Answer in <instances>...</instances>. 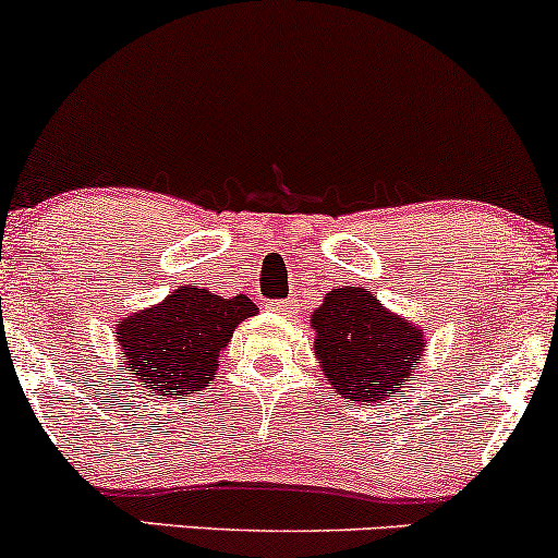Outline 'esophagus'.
<instances>
[{"label":"esophagus","mask_w":558,"mask_h":558,"mask_svg":"<svg viewBox=\"0 0 558 558\" xmlns=\"http://www.w3.org/2000/svg\"><path fill=\"white\" fill-rule=\"evenodd\" d=\"M267 310L275 312V315H280V317H288L296 312V304H293V301H272V304H267Z\"/></svg>","instance_id":"esophagus-1"}]
</instances>
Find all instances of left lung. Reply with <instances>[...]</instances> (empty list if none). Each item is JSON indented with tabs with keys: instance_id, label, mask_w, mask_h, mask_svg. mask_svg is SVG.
Segmentation results:
<instances>
[{
	"instance_id": "obj_1",
	"label": "left lung",
	"mask_w": 558,
	"mask_h": 558,
	"mask_svg": "<svg viewBox=\"0 0 558 558\" xmlns=\"http://www.w3.org/2000/svg\"><path fill=\"white\" fill-rule=\"evenodd\" d=\"M315 356L341 399L380 403L409 386L425 356V330L380 304L369 288L336 286L312 312Z\"/></svg>"
}]
</instances>
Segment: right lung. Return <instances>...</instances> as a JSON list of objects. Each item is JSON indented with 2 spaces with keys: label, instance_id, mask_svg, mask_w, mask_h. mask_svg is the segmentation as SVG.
Returning <instances> with one entry per match:
<instances>
[{
  "label": "right lung",
  "instance_id": "1",
  "mask_svg": "<svg viewBox=\"0 0 558 558\" xmlns=\"http://www.w3.org/2000/svg\"><path fill=\"white\" fill-rule=\"evenodd\" d=\"M252 299H226L207 288L178 286L157 304L114 325L123 367L146 393L175 396L204 390L217 377L220 354L243 319L257 315Z\"/></svg>",
  "mask_w": 558,
  "mask_h": 558
}]
</instances>
